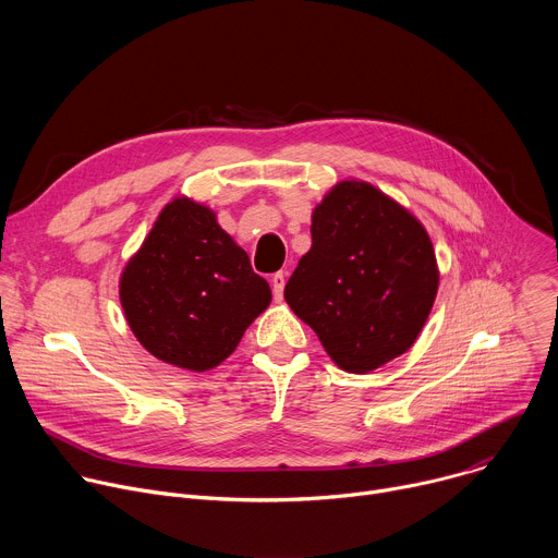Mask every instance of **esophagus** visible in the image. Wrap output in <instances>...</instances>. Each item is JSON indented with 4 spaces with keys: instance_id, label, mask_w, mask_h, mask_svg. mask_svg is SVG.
I'll use <instances>...</instances> for the list:
<instances>
[{
    "instance_id": "obj_1",
    "label": "esophagus",
    "mask_w": 558,
    "mask_h": 558,
    "mask_svg": "<svg viewBox=\"0 0 558 558\" xmlns=\"http://www.w3.org/2000/svg\"><path fill=\"white\" fill-rule=\"evenodd\" d=\"M284 282H287V274L278 271L271 276V289H274V298L282 300V291H284Z\"/></svg>"
}]
</instances>
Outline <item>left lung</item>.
I'll return each instance as SVG.
<instances>
[{"label": "left lung", "instance_id": "left-lung-1", "mask_svg": "<svg viewBox=\"0 0 558 558\" xmlns=\"http://www.w3.org/2000/svg\"><path fill=\"white\" fill-rule=\"evenodd\" d=\"M437 282L426 229L373 185L342 181L313 211L284 300L340 368L368 373L413 347Z\"/></svg>", "mask_w": 558, "mask_h": 558}]
</instances>
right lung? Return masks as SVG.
Returning <instances> with one entry per match:
<instances>
[{
	"mask_svg": "<svg viewBox=\"0 0 558 558\" xmlns=\"http://www.w3.org/2000/svg\"><path fill=\"white\" fill-rule=\"evenodd\" d=\"M269 302L271 289L250 256L187 198L161 211L121 276V304L138 342L190 371L229 357Z\"/></svg>",
	"mask_w": 558,
	"mask_h": 558,
	"instance_id": "add662e5",
	"label": "right lung"
}]
</instances>
